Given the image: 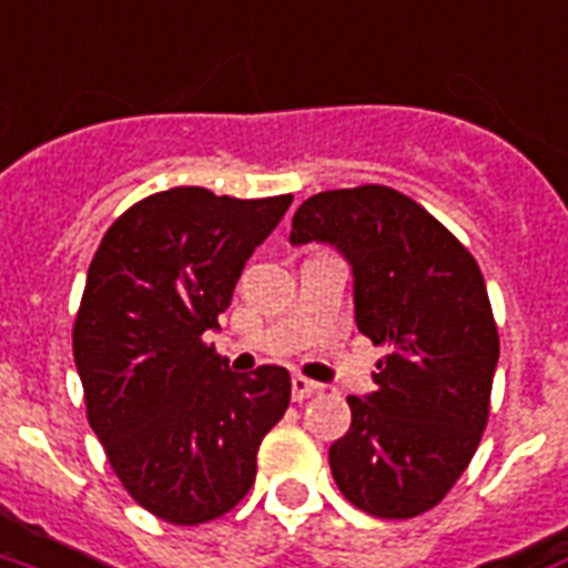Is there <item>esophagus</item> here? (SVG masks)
Listing matches in <instances>:
<instances>
[{"instance_id":"1","label":"esophagus","mask_w":568,"mask_h":568,"mask_svg":"<svg viewBox=\"0 0 568 568\" xmlns=\"http://www.w3.org/2000/svg\"><path fill=\"white\" fill-rule=\"evenodd\" d=\"M318 390H322V385L313 379H306V376H295V379H292V397H295L297 403H304L306 397H313Z\"/></svg>"}]
</instances>
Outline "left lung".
I'll return each instance as SVG.
<instances>
[{"label":"left lung","mask_w":568,"mask_h":568,"mask_svg":"<svg viewBox=\"0 0 568 568\" xmlns=\"http://www.w3.org/2000/svg\"><path fill=\"white\" fill-rule=\"evenodd\" d=\"M288 241L337 246L358 331L388 348L376 390L348 397L352 427L327 452L334 481L373 518H415L455 487L485 434L499 361L485 276L443 222L388 186L318 192Z\"/></svg>","instance_id":"8db88e82"}]
</instances>
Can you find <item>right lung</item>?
I'll return each instance as SVG.
<instances>
[{
    "instance_id": "add662e5",
    "label": "right lung",
    "mask_w": 568,
    "mask_h": 568,
    "mask_svg": "<svg viewBox=\"0 0 568 568\" xmlns=\"http://www.w3.org/2000/svg\"><path fill=\"white\" fill-rule=\"evenodd\" d=\"M288 204L174 186L125 210L92 255L71 337L87 418L134 503L168 524L237 506L288 409V369L231 373L204 343Z\"/></svg>"
}]
</instances>
